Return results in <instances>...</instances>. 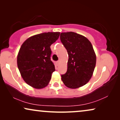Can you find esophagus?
<instances>
[{
    "label": "esophagus",
    "instance_id": "1",
    "mask_svg": "<svg viewBox=\"0 0 120 120\" xmlns=\"http://www.w3.org/2000/svg\"><path fill=\"white\" fill-rule=\"evenodd\" d=\"M59 64H60V62H59V61H57L55 62V65H56V66H58Z\"/></svg>",
    "mask_w": 120,
    "mask_h": 120
}]
</instances>
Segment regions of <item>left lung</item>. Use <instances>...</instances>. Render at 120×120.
Segmentation results:
<instances>
[{
    "label": "left lung",
    "instance_id": "left-lung-1",
    "mask_svg": "<svg viewBox=\"0 0 120 120\" xmlns=\"http://www.w3.org/2000/svg\"><path fill=\"white\" fill-rule=\"evenodd\" d=\"M60 39L69 56L67 71L62 80L70 88H77L91 79L96 64V56L91 42L74 32L61 33Z\"/></svg>",
    "mask_w": 120,
    "mask_h": 120
}]
</instances>
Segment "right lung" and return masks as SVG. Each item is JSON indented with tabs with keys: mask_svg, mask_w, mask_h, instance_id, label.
I'll use <instances>...</instances> for the list:
<instances>
[{
	"mask_svg": "<svg viewBox=\"0 0 120 120\" xmlns=\"http://www.w3.org/2000/svg\"><path fill=\"white\" fill-rule=\"evenodd\" d=\"M60 35V32L37 34L28 38L21 46L17 55V66L23 79L29 86L40 89L49 84L55 71L50 58V46Z\"/></svg>",
	"mask_w": 120,
	"mask_h": 120,
	"instance_id": "add662e5",
	"label": "right lung"
}]
</instances>
